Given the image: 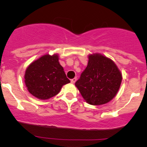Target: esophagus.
I'll return each mask as SVG.
<instances>
[{
	"mask_svg": "<svg viewBox=\"0 0 147 147\" xmlns=\"http://www.w3.org/2000/svg\"><path fill=\"white\" fill-rule=\"evenodd\" d=\"M76 81H77V78H76V77H75V78H73V79H71V83L72 84H75V82H76Z\"/></svg>",
	"mask_w": 147,
	"mask_h": 147,
	"instance_id": "34e87169",
	"label": "esophagus"
}]
</instances>
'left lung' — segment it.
<instances>
[{"label":"left lung","mask_w":147,"mask_h":147,"mask_svg":"<svg viewBox=\"0 0 147 147\" xmlns=\"http://www.w3.org/2000/svg\"><path fill=\"white\" fill-rule=\"evenodd\" d=\"M88 63L75 86L87 103L91 105L106 104L117 94L122 75L110 59L95 54L88 57Z\"/></svg>","instance_id":"left-lung-1"}]
</instances>
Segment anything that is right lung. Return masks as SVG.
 Instances as JSON below:
<instances>
[{
    "mask_svg": "<svg viewBox=\"0 0 147 147\" xmlns=\"http://www.w3.org/2000/svg\"><path fill=\"white\" fill-rule=\"evenodd\" d=\"M70 82L57 55L40 57L30 64L25 74V83L28 91L40 99H48L57 95L61 87Z\"/></svg>",
    "mask_w": 147,
    "mask_h": 147,
    "instance_id": "obj_1",
    "label": "right lung"
}]
</instances>
